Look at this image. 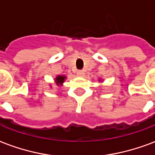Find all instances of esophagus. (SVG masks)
Wrapping results in <instances>:
<instances>
[{
	"mask_svg": "<svg viewBox=\"0 0 155 155\" xmlns=\"http://www.w3.org/2000/svg\"><path fill=\"white\" fill-rule=\"evenodd\" d=\"M77 75L78 76H84V72L83 71H77Z\"/></svg>",
	"mask_w": 155,
	"mask_h": 155,
	"instance_id": "1",
	"label": "esophagus"
}]
</instances>
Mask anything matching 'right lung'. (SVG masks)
<instances>
[{"label": "right lung", "mask_w": 155, "mask_h": 155, "mask_svg": "<svg viewBox=\"0 0 155 155\" xmlns=\"http://www.w3.org/2000/svg\"><path fill=\"white\" fill-rule=\"evenodd\" d=\"M64 76H58L57 78H56V82H57V84H62L63 82H64Z\"/></svg>", "instance_id": "add662e5"}]
</instances>
